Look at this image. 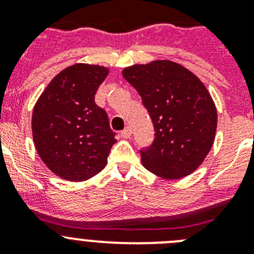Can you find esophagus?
<instances>
[{
    "mask_svg": "<svg viewBox=\"0 0 254 254\" xmlns=\"http://www.w3.org/2000/svg\"><path fill=\"white\" fill-rule=\"evenodd\" d=\"M131 133H132V129L131 127H126L123 131H121V136H122L123 138H128L131 137Z\"/></svg>",
    "mask_w": 254,
    "mask_h": 254,
    "instance_id": "34e87169",
    "label": "esophagus"
}]
</instances>
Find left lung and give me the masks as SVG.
Listing matches in <instances>:
<instances>
[{"label": "left lung", "instance_id": "obj_1", "mask_svg": "<svg viewBox=\"0 0 254 254\" xmlns=\"http://www.w3.org/2000/svg\"><path fill=\"white\" fill-rule=\"evenodd\" d=\"M122 75L140 94L154 125V141L140 150L143 167L164 179L190 176L205 160L216 133V107L205 85L168 60L133 64Z\"/></svg>", "mask_w": 254, "mask_h": 254}]
</instances>
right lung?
Instances as JSON below:
<instances>
[{
    "label": "right lung",
    "instance_id": "obj_1",
    "mask_svg": "<svg viewBox=\"0 0 254 254\" xmlns=\"http://www.w3.org/2000/svg\"><path fill=\"white\" fill-rule=\"evenodd\" d=\"M109 69L76 64L61 71L39 96L31 129L35 149L60 178L82 182L96 176L108 161L116 133L95 93Z\"/></svg>",
    "mask_w": 254,
    "mask_h": 254
}]
</instances>
